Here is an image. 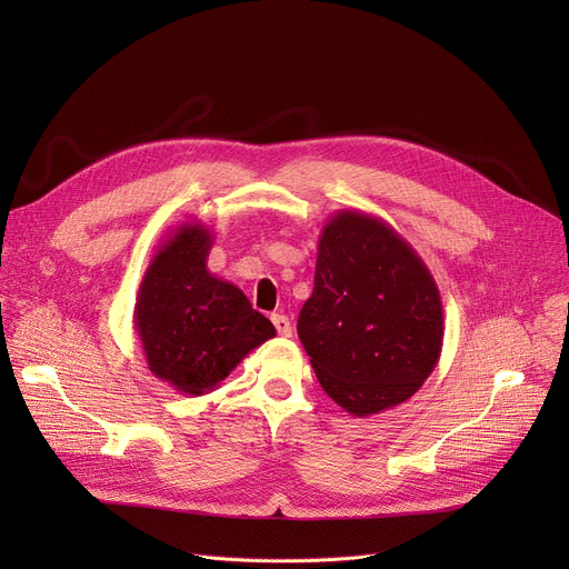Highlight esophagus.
I'll list each match as a JSON object with an SVG mask.
<instances>
[{
  "instance_id": "34e87169",
  "label": "esophagus",
  "mask_w": 569,
  "mask_h": 569,
  "mask_svg": "<svg viewBox=\"0 0 569 569\" xmlns=\"http://www.w3.org/2000/svg\"><path fill=\"white\" fill-rule=\"evenodd\" d=\"M272 322H274L277 332H279L281 337H292V325H290L288 316H283V313H272Z\"/></svg>"
}]
</instances>
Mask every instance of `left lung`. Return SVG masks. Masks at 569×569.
<instances>
[{"instance_id": "8db88e82", "label": "left lung", "mask_w": 569, "mask_h": 569, "mask_svg": "<svg viewBox=\"0 0 569 569\" xmlns=\"http://www.w3.org/2000/svg\"><path fill=\"white\" fill-rule=\"evenodd\" d=\"M297 335L335 403L369 417L408 401L442 350V302L425 260L382 219L339 209L318 239Z\"/></svg>"}]
</instances>
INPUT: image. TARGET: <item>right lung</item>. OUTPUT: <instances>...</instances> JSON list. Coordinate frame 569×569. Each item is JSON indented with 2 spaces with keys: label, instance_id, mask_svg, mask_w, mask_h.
Here are the masks:
<instances>
[{
  "label": "right lung",
  "instance_id": "add662e5",
  "mask_svg": "<svg viewBox=\"0 0 569 569\" xmlns=\"http://www.w3.org/2000/svg\"><path fill=\"white\" fill-rule=\"evenodd\" d=\"M214 234L200 221L177 226L149 260L133 325L149 371L172 390L202 397L277 335L234 283L207 269Z\"/></svg>",
  "mask_w": 569,
  "mask_h": 569
}]
</instances>
